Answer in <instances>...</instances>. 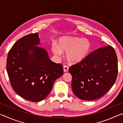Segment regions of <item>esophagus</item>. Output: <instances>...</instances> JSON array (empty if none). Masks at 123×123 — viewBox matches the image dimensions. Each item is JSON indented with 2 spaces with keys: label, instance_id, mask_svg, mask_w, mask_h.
I'll list each match as a JSON object with an SVG mask.
<instances>
[{
  "label": "esophagus",
  "instance_id": "obj_1",
  "mask_svg": "<svg viewBox=\"0 0 123 123\" xmlns=\"http://www.w3.org/2000/svg\"><path fill=\"white\" fill-rule=\"evenodd\" d=\"M69 69V67L67 66H63V71L64 72H67Z\"/></svg>",
  "mask_w": 123,
  "mask_h": 123
}]
</instances>
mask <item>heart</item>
<instances>
[{
	"label": "heart",
	"mask_w": 123,
	"mask_h": 123,
	"mask_svg": "<svg viewBox=\"0 0 123 123\" xmlns=\"http://www.w3.org/2000/svg\"><path fill=\"white\" fill-rule=\"evenodd\" d=\"M92 48L91 42L87 38L78 37H62L58 40V44L53 42L51 49L56 56H60L62 53H66V59L69 63L76 64L86 59Z\"/></svg>",
	"instance_id": "b5f03b06"
}]
</instances>
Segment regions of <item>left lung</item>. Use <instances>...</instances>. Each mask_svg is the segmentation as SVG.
Returning <instances> with one entry per match:
<instances>
[{
  "mask_svg": "<svg viewBox=\"0 0 123 123\" xmlns=\"http://www.w3.org/2000/svg\"><path fill=\"white\" fill-rule=\"evenodd\" d=\"M72 76V88L78 98L94 100L106 94L115 83L118 60L111 45L89 54L84 61L69 68Z\"/></svg>",
  "mask_w": 123,
  "mask_h": 123,
  "instance_id": "1",
  "label": "left lung"
}]
</instances>
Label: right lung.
Returning a JSON list of instances; mask_svg holds the SVG:
<instances>
[{
  "mask_svg": "<svg viewBox=\"0 0 123 123\" xmlns=\"http://www.w3.org/2000/svg\"><path fill=\"white\" fill-rule=\"evenodd\" d=\"M40 43L38 33L22 37L8 54L6 70L14 91L32 102L45 98L54 83L63 74V66L50 60Z\"/></svg>",
  "mask_w": 123,
  "mask_h": 123,
  "instance_id": "1",
  "label": "right lung"
}]
</instances>
